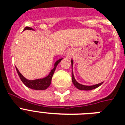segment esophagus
Instances as JSON below:
<instances>
[{
  "label": "esophagus",
  "mask_w": 125,
  "mask_h": 125,
  "mask_svg": "<svg viewBox=\"0 0 125 125\" xmlns=\"http://www.w3.org/2000/svg\"><path fill=\"white\" fill-rule=\"evenodd\" d=\"M71 55H72V52L71 51H69L68 52H67V57H71Z\"/></svg>",
  "instance_id": "esophagus-1"
}]
</instances>
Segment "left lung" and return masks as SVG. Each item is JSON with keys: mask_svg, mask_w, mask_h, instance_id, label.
Returning a JSON list of instances; mask_svg holds the SVG:
<instances>
[{"mask_svg": "<svg viewBox=\"0 0 125 125\" xmlns=\"http://www.w3.org/2000/svg\"><path fill=\"white\" fill-rule=\"evenodd\" d=\"M73 60H71V66H72V70H73ZM72 82L73 83V84L74 85V86L77 88V89H80V90H85V91H88V90H91V89H95L97 87H99L100 85L103 83V82H101L100 83H98V84H95V85H82V84H80V83H78L76 82L75 78H74V74H73V73L72 71Z\"/></svg>", "mask_w": 125, "mask_h": 125, "instance_id": "8db88e82", "label": "left lung"}]
</instances>
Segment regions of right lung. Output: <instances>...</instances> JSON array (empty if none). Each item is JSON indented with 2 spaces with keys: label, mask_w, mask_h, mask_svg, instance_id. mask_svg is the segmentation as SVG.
<instances>
[{
  "label": "right lung",
  "mask_w": 125,
  "mask_h": 125,
  "mask_svg": "<svg viewBox=\"0 0 125 125\" xmlns=\"http://www.w3.org/2000/svg\"><path fill=\"white\" fill-rule=\"evenodd\" d=\"M34 30V29L32 28H30V27H28V26H26V27H25L24 29V30ZM62 60V58L60 59V60H58V61H56V63H54V68L51 70V71L50 72L49 75L46 76V77H45V78H41V79H36V80H28V79H26V78H24V76L21 74V73L19 71V70L16 67L17 72L18 73L19 76V78H20V79L21 80V81L23 82V83H24L26 86H27L28 87H29V88L32 89H36V90H44V89H47V87L51 85L52 77L53 74H54V73L55 69L56 68V66L58 65V64Z\"/></svg>",
  "instance_id": "right-lung-1"
}]
</instances>
